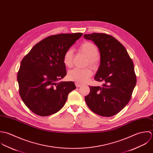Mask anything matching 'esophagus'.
Listing matches in <instances>:
<instances>
[{
	"instance_id": "esophagus-1",
	"label": "esophagus",
	"mask_w": 153,
	"mask_h": 153,
	"mask_svg": "<svg viewBox=\"0 0 153 153\" xmlns=\"http://www.w3.org/2000/svg\"><path fill=\"white\" fill-rule=\"evenodd\" d=\"M75 85H76V86L77 88H79V87L81 86V85L79 84V83H75Z\"/></svg>"
}]
</instances>
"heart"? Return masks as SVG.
<instances>
[{
  "mask_svg": "<svg viewBox=\"0 0 153 153\" xmlns=\"http://www.w3.org/2000/svg\"><path fill=\"white\" fill-rule=\"evenodd\" d=\"M79 50L87 57L88 63L89 65L93 68L98 65L99 62V59L97 56L98 55V50L94 44L88 41L84 42L79 46ZM73 58V50L71 49L67 50L63 56V62L66 67L68 68L72 67ZM92 75V70L89 68H75L68 71L67 77L71 81L82 83L88 81Z\"/></svg>",
  "mask_w": 153,
  "mask_h": 153,
  "instance_id": "heart-1",
  "label": "heart"
}]
</instances>
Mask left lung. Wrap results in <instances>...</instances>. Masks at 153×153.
<instances>
[{"label":"left lung","mask_w":153,"mask_h":153,"mask_svg":"<svg viewBox=\"0 0 153 153\" xmlns=\"http://www.w3.org/2000/svg\"><path fill=\"white\" fill-rule=\"evenodd\" d=\"M98 47L100 63L94 80L103 83L102 87L89 86L85 96L89 109L102 117L117 114L130 100L137 83L134 66L127 51L121 42L103 33L85 34Z\"/></svg>","instance_id":"1"}]
</instances>
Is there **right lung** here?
Instances as JSON below:
<instances>
[{
    "label": "right lung",
    "mask_w": 153,
    "mask_h": 153,
    "mask_svg": "<svg viewBox=\"0 0 153 153\" xmlns=\"http://www.w3.org/2000/svg\"><path fill=\"white\" fill-rule=\"evenodd\" d=\"M83 33H61L48 36L35 45L24 57L18 73L19 92L25 105L34 114L47 117L59 111L73 82H57L67 72L63 56Z\"/></svg>",
    "instance_id": "add662e5"
}]
</instances>
